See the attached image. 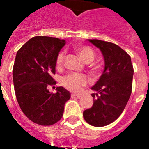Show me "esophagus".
<instances>
[{
  "label": "esophagus",
  "instance_id": "34e87169",
  "mask_svg": "<svg viewBox=\"0 0 149 149\" xmlns=\"http://www.w3.org/2000/svg\"><path fill=\"white\" fill-rule=\"evenodd\" d=\"M71 97L72 98H76V99H80L81 97V96H80V95H77V94H72Z\"/></svg>",
  "mask_w": 149,
  "mask_h": 149
}]
</instances>
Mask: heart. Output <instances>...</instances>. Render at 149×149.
<instances>
[{"mask_svg":"<svg viewBox=\"0 0 149 149\" xmlns=\"http://www.w3.org/2000/svg\"><path fill=\"white\" fill-rule=\"evenodd\" d=\"M74 50L77 52L78 55L80 56L85 63H89L95 57V53L93 50L88 46L77 45L75 46ZM65 53L63 52H60L56 58V66L60 67L61 66L64 61ZM94 71L97 70V68H93ZM89 82V79L87 76L84 74H79V73H71L67 75L66 77L63 78L62 84L67 89L71 92L78 93L82 89V88L85 86Z\"/></svg>","mask_w":149,"mask_h":149,"instance_id":"heart-1","label":"heart"}]
</instances>
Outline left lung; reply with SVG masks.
<instances>
[{
    "label": "left lung",
    "instance_id": "obj_1",
    "mask_svg": "<svg viewBox=\"0 0 149 149\" xmlns=\"http://www.w3.org/2000/svg\"><path fill=\"white\" fill-rule=\"evenodd\" d=\"M100 49L104 60V69L92 89L93 105L84 110L85 121L96 127H103L120 116L131 96L133 67L131 57L113 43L88 40Z\"/></svg>",
    "mask_w": 149,
    "mask_h": 149
}]
</instances>
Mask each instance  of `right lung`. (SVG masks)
<instances>
[{
	"mask_svg": "<svg viewBox=\"0 0 149 149\" xmlns=\"http://www.w3.org/2000/svg\"><path fill=\"white\" fill-rule=\"evenodd\" d=\"M65 40L50 37L31 38L17 52L13 79L16 97L24 114L40 125H52L61 119L65 104L71 94L57 87L52 93L49 85L55 84L56 58Z\"/></svg>",
	"mask_w": 149,
	"mask_h": 149,
	"instance_id": "1",
	"label": "right lung"
}]
</instances>
